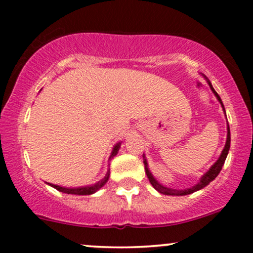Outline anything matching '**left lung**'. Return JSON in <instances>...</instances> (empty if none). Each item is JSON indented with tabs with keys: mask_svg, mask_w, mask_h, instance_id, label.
I'll list each match as a JSON object with an SVG mask.
<instances>
[{
	"mask_svg": "<svg viewBox=\"0 0 253 253\" xmlns=\"http://www.w3.org/2000/svg\"><path fill=\"white\" fill-rule=\"evenodd\" d=\"M206 78V81H207L208 85H210V88L211 89V91H213V94L215 95V97L217 98V101H219L220 104H221L223 112H225V107H223V103L221 101V98H220L219 95H217V92L214 90L213 85H211V83L210 82V80H208L207 77L203 76ZM225 115H226V112H225ZM229 146H231V132H229V126H228V123H227V138H226V144H225V147H223V150L221 151V155H220L219 158H217V161L214 163L211 167L210 168V170L207 171V172H205L202 175L201 178H200V181L196 183L195 185H193V187L190 188H187V189H172V188H168L165 187V185L161 184L157 179L153 177L152 173H151V171L149 169V164H147V161H146V157L145 155L144 157V165H145V171H146V175L149 177V181L151 184H152V187L155 188V189L158 191V193L161 194H164V195H172V196H183V195H189V194H193L195 193L197 190H201L203 189L205 187H207L208 184L211 181H214V179L216 178V176L219 175L220 171H221L223 164H225V161L226 158H227V155H228V151H229Z\"/></svg>",
	"mask_w": 253,
	"mask_h": 253,
	"instance_id": "left-lung-1",
	"label": "left lung"
}]
</instances>
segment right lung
I'll return each mask as SVG.
<instances>
[{"label":"right lung","instance_id":"right-lung-1","mask_svg":"<svg viewBox=\"0 0 253 253\" xmlns=\"http://www.w3.org/2000/svg\"><path fill=\"white\" fill-rule=\"evenodd\" d=\"M120 146H121V143H118V144L114 145V147H113V150H112V153H110L109 159H112L113 157L118 155ZM109 175H110V170L108 168L106 176H104L102 179H100V181L95 183V184L84 185V187H77V188H66V187H62V185L52 184V183H47V182H46V183H47L48 185H51L52 188H54V189L62 191V193H65V194H72V195H91V194L96 193L97 190H100L101 188H102L103 185L106 184L107 182H108Z\"/></svg>","mask_w":253,"mask_h":253}]
</instances>
